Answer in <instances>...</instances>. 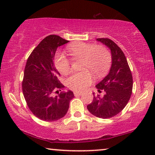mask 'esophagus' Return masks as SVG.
<instances>
[{
    "mask_svg": "<svg viewBox=\"0 0 155 155\" xmlns=\"http://www.w3.org/2000/svg\"><path fill=\"white\" fill-rule=\"evenodd\" d=\"M82 94V92H74V95L75 96H80V95Z\"/></svg>",
    "mask_w": 155,
    "mask_h": 155,
    "instance_id": "34e87169",
    "label": "esophagus"
}]
</instances>
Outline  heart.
Returning a JSON list of instances; mask_svg holds the SVG:
<instances>
[{
  "label": "heart",
  "instance_id": "1",
  "mask_svg": "<svg viewBox=\"0 0 155 155\" xmlns=\"http://www.w3.org/2000/svg\"><path fill=\"white\" fill-rule=\"evenodd\" d=\"M74 59H82V70L84 71L74 73L66 80V84L74 91H82L92 83L91 73L96 77L104 75L111 63V54L107 47L92 44L79 42L71 44L68 48ZM56 68L61 73L67 74L71 70V61L61 54L55 61Z\"/></svg>",
  "mask_w": 155,
  "mask_h": 155
}]
</instances>
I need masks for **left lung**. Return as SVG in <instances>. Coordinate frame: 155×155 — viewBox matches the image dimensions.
<instances>
[{
	"label": "left lung",
	"instance_id": "left-lung-1",
	"mask_svg": "<svg viewBox=\"0 0 155 155\" xmlns=\"http://www.w3.org/2000/svg\"><path fill=\"white\" fill-rule=\"evenodd\" d=\"M111 50V66L109 73L96 85L103 96L94 95L87 109L101 118H109L124 109L130 98L133 90V77L126 56L117 44L107 38L97 39Z\"/></svg>",
	"mask_w": 155,
	"mask_h": 155
}]
</instances>
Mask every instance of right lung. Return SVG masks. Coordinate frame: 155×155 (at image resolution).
I'll return each mask as SVG.
<instances>
[{
  "label": "right lung",
  "instance_id": "add662e5",
  "mask_svg": "<svg viewBox=\"0 0 155 155\" xmlns=\"http://www.w3.org/2000/svg\"><path fill=\"white\" fill-rule=\"evenodd\" d=\"M68 42L59 36H48L33 50L25 65L23 95L34 115L44 121L63 118L74 97L71 90L59 93L64 86L58 79L60 73L54 63L57 48ZM56 93L58 94L55 95Z\"/></svg>",
  "mask_w": 155,
  "mask_h": 155
}]
</instances>
